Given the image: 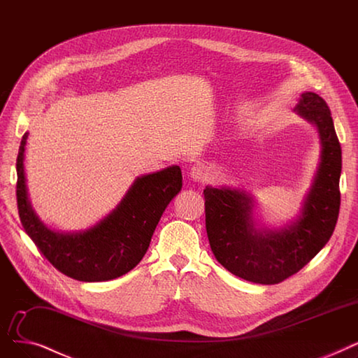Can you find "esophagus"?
Instances as JSON below:
<instances>
[{"label": "esophagus", "instance_id": "34e87169", "mask_svg": "<svg viewBox=\"0 0 358 358\" xmlns=\"http://www.w3.org/2000/svg\"><path fill=\"white\" fill-rule=\"evenodd\" d=\"M191 178L195 182H206L210 178V172H208L207 166H203V164L192 166V169H191Z\"/></svg>", "mask_w": 358, "mask_h": 358}]
</instances>
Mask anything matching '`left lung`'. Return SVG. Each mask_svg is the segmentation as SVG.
I'll return each instance as SVG.
<instances>
[{"instance_id": "1", "label": "left lung", "mask_w": 358, "mask_h": 358, "mask_svg": "<svg viewBox=\"0 0 358 358\" xmlns=\"http://www.w3.org/2000/svg\"><path fill=\"white\" fill-rule=\"evenodd\" d=\"M297 112L316 125L322 143L317 173L301 215L281 231H259L250 217V196L207 186L206 227L217 261L231 274L258 284H278L309 264L328 243L341 206L343 156L331 110L319 94H301Z\"/></svg>"}]
</instances>
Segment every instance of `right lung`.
I'll list each match as a JSON object with an SVG mask.
<instances>
[{"label":"right lung","instance_id":"1","mask_svg":"<svg viewBox=\"0 0 358 358\" xmlns=\"http://www.w3.org/2000/svg\"><path fill=\"white\" fill-rule=\"evenodd\" d=\"M23 135L17 156V208L22 226L43 257L64 275L86 282L108 281L137 266L145 255L159 220L179 191L182 172L170 166L138 178L105 220L80 233H57L31 210L24 182Z\"/></svg>","mask_w":358,"mask_h":358}]
</instances>
